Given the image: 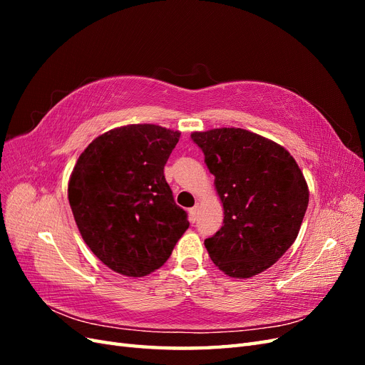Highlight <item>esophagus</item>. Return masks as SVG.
Segmentation results:
<instances>
[{"label": "esophagus", "mask_w": 365, "mask_h": 365, "mask_svg": "<svg viewBox=\"0 0 365 365\" xmlns=\"http://www.w3.org/2000/svg\"><path fill=\"white\" fill-rule=\"evenodd\" d=\"M197 215H200V205H195L193 208L189 210V219H190L192 224H195L197 220Z\"/></svg>", "instance_id": "esophagus-1"}]
</instances>
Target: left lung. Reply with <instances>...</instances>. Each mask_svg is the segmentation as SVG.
Instances as JSON below:
<instances>
[{"mask_svg": "<svg viewBox=\"0 0 365 365\" xmlns=\"http://www.w3.org/2000/svg\"><path fill=\"white\" fill-rule=\"evenodd\" d=\"M224 205V225L205 248L230 277L250 279L277 262L300 231L309 204L304 176L291 153L240 128L193 132Z\"/></svg>", "mask_w": 365, "mask_h": 365, "instance_id": "8db88e82", "label": "left lung"}]
</instances>
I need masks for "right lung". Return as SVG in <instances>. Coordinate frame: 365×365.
Returning <instances> with one entry per match:
<instances>
[{"mask_svg": "<svg viewBox=\"0 0 365 365\" xmlns=\"http://www.w3.org/2000/svg\"><path fill=\"white\" fill-rule=\"evenodd\" d=\"M181 132L128 125L93 140L77 160L68 201L96 257L128 277H143L170 257L189 228L173 201L164 165Z\"/></svg>", "mask_w": 365, "mask_h": 365, "instance_id": "right-lung-1", "label": "right lung"}]
</instances>
